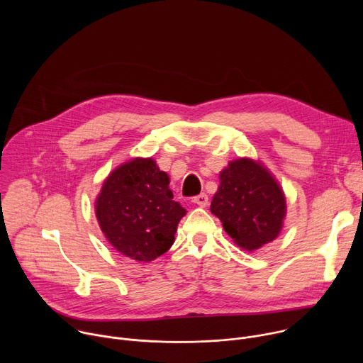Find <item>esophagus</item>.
<instances>
[{"mask_svg": "<svg viewBox=\"0 0 363 363\" xmlns=\"http://www.w3.org/2000/svg\"><path fill=\"white\" fill-rule=\"evenodd\" d=\"M192 202L196 203V205H199V206H202V208H203V206L208 205V195H206V194H199V195H196V196L192 199Z\"/></svg>", "mask_w": 363, "mask_h": 363, "instance_id": "1", "label": "esophagus"}]
</instances>
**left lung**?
<instances>
[{
  "instance_id": "1",
  "label": "left lung",
  "mask_w": 363,
  "mask_h": 363,
  "mask_svg": "<svg viewBox=\"0 0 363 363\" xmlns=\"http://www.w3.org/2000/svg\"><path fill=\"white\" fill-rule=\"evenodd\" d=\"M211 213L240 248L254 251L281 233L287 214L286 195L263 162L238 158L220 172Z\"/></svg>"
}]
</instances>
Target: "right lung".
Returning <instances> with one entry per match:
<instances>
[{
  "instance_id": "right-lung-1",
  "label": "right lung",
  "mask_w": 363,
  "mask_h": 363,
  "mask_svg": "<svg viewBox=\"0 0 363 363\" xmlns=\"http://www.w3.org/2000/svg\"><path fill=\"white\" fill-rule=\"evenodd\" d=\"M99 227L122 255L149 263L167 252L186 214L174 201L169 177L152 158H132L103 181L94 201Z\"/></svg>"
}]
</instances>
